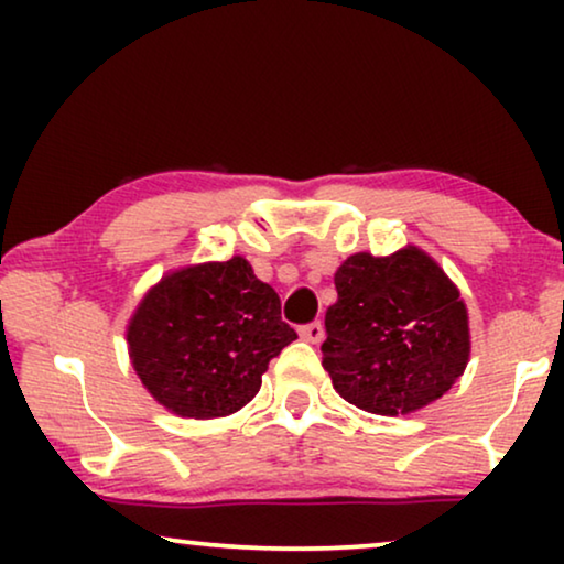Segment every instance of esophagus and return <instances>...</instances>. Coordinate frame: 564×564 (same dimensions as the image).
Returning <instances> with one entry per match:
<instances>
[{"instance_id":"esophagus-1","label":"esophagus","mask_w":564,"mask_h":564,"mask_svg":"<svg viewBox=\"0 0 564 564\" xmlns=\"http://www.w3.org/2000/svg\"><path fill=\"white\" fill-rule=\"evenodd\" d=\"M297 330H300V336H303L305 341H311V344H321L323 336H326V328H323L321 321L307 323V326H300Z\"/></svg>"}]
</instances>
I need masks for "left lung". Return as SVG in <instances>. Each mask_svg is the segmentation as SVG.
<instances>
[{
    "label": "left lung",
    "mask_w": 564,
    "mask_h": 564,
    "mask_svg": "<svg viewBox=\"0 0 564 564\" xmlns=\"http://www.w3.org/2000/svg\"><path fill=\"white\" fill-rule=\"evenodd\" d=\"M323 369L338 395L377 415L434 403L469 359L467 307L459 290L415 246L390 257L354 253L334 276Z\"/></svg>",
    "instance_id": "obj_1"
}]
</instances>
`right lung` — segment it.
<instances>
[{
	"label": "right lung",
	"instance_id": "right-lung-1",
	"mask_svg": "<svg viewBox=\"0 0 564 564\" xmlns=\"http://www.w3.org/2000/svg\"><path fill=\"white\" fill-rule=\"evenodd\" d=\"M295 338L280 295L234 257L161 276L130 318L128 351L161 405L220 419L257 395L269 361Z\"/></svg>",
	"mask_w": 564,
	"mask_h": 564
}]
</instances>
